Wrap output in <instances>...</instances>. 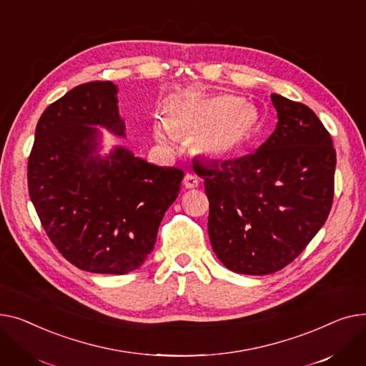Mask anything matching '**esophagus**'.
<instances>
[{
    "instance_id": "esophagus-1",
    "label": "esophagus",
    "mask_w": 366,
    "mask_h": 366,
    "mask_svg": "<svg viewBox=\"0 0 366 366\" xmlns=\"http://www.w3.org/2000/svg\"><path fill=\"white\" fill-rule=\"evenodd\" d=\"M183 184H184V187H187V189H195V187H198L199 180H198V177H197L195 174L187 173V174L184 176V179H183Z\"/></svg>"
}]
</instances>
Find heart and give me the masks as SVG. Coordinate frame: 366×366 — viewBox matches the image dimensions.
<instances>
[{
    "label": "heart",
    "mask_w": 366,
    "mask_h": 366,
    "mask_svg": "<svg viewBox=\"0 0 366 366\" xmlns=\"http://www.w3.org/2000/svg\"><path fill=\"white\" fill-rule=\"evenodd\" d=\"M259 112L232 94L189 96L169 106L165 122H155L154 134L162 144L173 136L192 137L198 155L223 161L239 154L257 132Z\"/></svg>",
    "instance_id": "obj_1"
}]
</instances>
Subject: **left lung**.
Listing matches in <instances>:
<instances>
[{
  "label": "left lung",
  "instance_id": "8db88e82",
  "mask_svg": "<svg viewBox=\"0 0 366 366\" xmlns=\"http://www.w3.org/2000/svg\"><path fill=\"white\" fill-rule=\"evenodd\" d=\"M277 124L252 155L220 165L193 161L209 201L208 234L232 272L284 269L324 226L334 198L335 149L316 114L270 94Z\"/></svg>",
  "mask_w": 366,
  "mask_h": 366
}]
</instances>
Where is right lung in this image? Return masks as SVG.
<instances>
[{
    "label": "right lung",
    "instance_id": "right-lung-1",
    "mask_svg": "<svg viewBox=\"0 0 366 366\" xmlns=\"http://www.w3.org/2000/svg\"><path fill=\"white\" fill-rule=\"evenodd\" d=\"M111 81L81 84L51 103L35 128L28 159L31 201L47 236L69 263L125 274L147 259L183 169L149 164L118 146L97 154V128L125 136Z\"/></svg>",
    "mask_w": 366,
    "mask_h": 366
}]
</instances>
